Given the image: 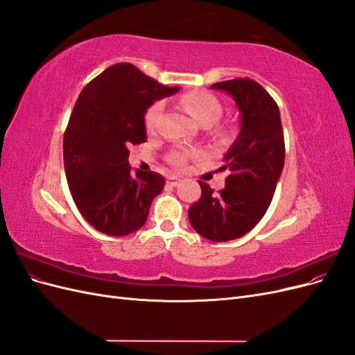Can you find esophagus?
I'll list each match as a JSON object with an SVG mask.
<instances>
[{"instance_id": "34e87169", "label": "esophagus", "mask_w": 355, "mask_h": 355, "mask_svg": "<svg viewBox=\"0 0 355 355\" xmlns=\"http://www.w3.org/2000/svg\"><path fill=\"white\" fill-rule=\"evenodd\" d=\"M167 182H168V184H170L171 187H178V185L180 184V179H179L178 176H173V175H171V176H168V178H167Z\"/></svg>"}]
</instances>
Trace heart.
<instances>
[{
    "mask_svg": "<svg viewBox=\"0 0 355 355\" xmlns=\"http://www.w3.org/2000/svg\"><path fill=\"white\" fill-rule=\"evenodd\" d=\"M180 103L184 106L185 111L198 121L201 125H211L216 123L222 115V103L211 94L210 92L204 90H192L187 92L180 96ZM164 105L161 101L154 102L145 112L144 121L145 128L149 133H154L158 127L161 114H163ZM189 158V153L182 151V149H175L167 157L168 163L176 168H184L187 166V161Z\"/></svg>",
    "mask_w": 355,
    "mask_h": 355,
    "instance_id": "1",
    "label": "heart"
}]
</instances>
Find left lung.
I'll return each mask as SVG.
<instances>
[{
    "label": "left lung",
    "instance_id": "obj_1",
    "mask_svg": "<svg viewBox=\"0 0 355 355\" xmlns=\"http://www.w3.org/2000/svg\"><path fill=\"white\" fill-rule=\"evenodd\" d=\"M211 89L231 94L241 112L237 141L219 170H228L225 188L214 192L198 180L201 197L188 210L189 222L210 241H230L253 230L270 207L284 167V135L278 105L259 83L235 78Z\"/></svg>",
    "mask_w": 355,
    "mask_h": 355
}]
</instances>
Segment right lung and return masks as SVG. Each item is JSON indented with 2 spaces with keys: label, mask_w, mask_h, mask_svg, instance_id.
I'll use <instances>...</instances> for the list:
<instances>
[{
  "label": "right lung",
  "mask_w": 355,
  "mask_h": 355,
  "mask_svg": "<svg viewBox=\"0 0 355 355\" xmlns=\"http://www.w3.org/2000/svg\"><path fill=\"white\" fill-rule=\"evenodd\" d=\"M178 90L132 63H116L80 93L63 137V161L75 206L94 230L121 237L145 225L166 179L155 171L133 175L128 149L146 141L149 106Z\"/></svg>",
  "instance_id": "obj_1"
}]
</instances>
